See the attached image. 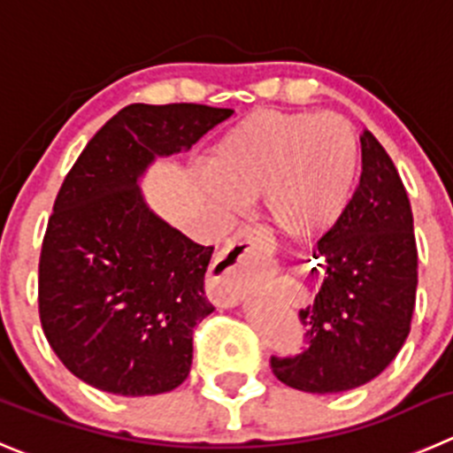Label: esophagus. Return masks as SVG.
Returning a JSON list of instances; mask_svg holds the SVG:
<instances>
[{"mask_svg": "<svg viewBox=\"0 0 453 453\" xmlns=\"http://www.w3.org/2000/svg\"><path fill=\"white\" fill-rule=\"evenodd\" d=\"M270 243L273 239L268 232L250 227L236 234V239L221 252L207 286V295L217 306L232 308L246 297L250 288V246H270Z\"/></svg>", "mask_w": 453, "mask_h": 453, "instance_id": "obj_1", "label": "esophagus"}]
</instances>
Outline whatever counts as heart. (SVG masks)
Instances as JSON below:
<instances>
[{
	"label": "heart",
	"instance_id": "heart-1",
	"mask_svg": "<svg viewBox=\"0 0 453 453\" xmlns=\"http://www.w3.org/2000/svg\"><path fill=\"white\" fill-rule=\"evenodd\" d=\"M355 167L357 141L344 118L264 109L212 147L205 189L223 207L264 201L279 232L311 239L344 214Z\"/></svg>",
	"mask_w": 453,
	"mask_h": 453
}]
</instances>
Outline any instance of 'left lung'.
Returning <instances> with one entry per match:
<instances>
[{"instance_id":"obj_1","label":"left lung","mask_w":453,"mask_h":453,"mask_svg":"<svg viewBox=\"0 0 453 453\" xmlns=\"http://www.w3.org/2000/svg\"><path fill=\"white\" fill-rule=\"evenodd\" d=\"M362 176L340 221L317 241L326 277L299 311L306 349L273 357L277 380L306 393H340L378 378L411 328L418 286L413 214L398 169L369 129Z\"/></svg>"}]
</instances>
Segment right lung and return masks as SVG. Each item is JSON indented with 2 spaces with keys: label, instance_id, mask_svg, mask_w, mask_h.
Wrapping results in <instances>:
<instances>
[{
  "label": "right lung",
  "instance_id": "1",
  "mask_svg": "<svg viewBox=\"0 0 453 453\" xmlns=\"http://www.w3.org/2000/svg\"><path fill=\"white\" fill-rule=\"evenodd\" d=\"M232 109L129 104L87 142L62 183L40 257V319L50 349L82 382L138 398L185 382L194 328L214 306V248L147 205L156 158L192 150Z\"/></svg>",
  "mask_w": 453,
  "mask_h": 453
}]
</instances>
